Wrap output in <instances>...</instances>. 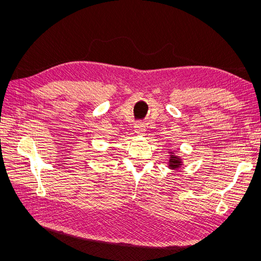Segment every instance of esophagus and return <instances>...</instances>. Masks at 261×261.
I'll return each mask as SVG.
<instances>
[{
    "label": "esophagus",
    "mask_w": 261,
    "mask_h": 261,
    "mask_svg": "<svg viewBox=\"0 0 261 261\" xmlns=\"http://www.w3.org/2000/svg\"><path fill=\"white\" fill-rule=\"evenodd\" d=\"M134 130H135L137 135H143V134L146 132V127H145L144 124L138 123V124L135 125V129H134Z\"/></svg>",
    "instance_id": "obj_1"
}]
</instances>
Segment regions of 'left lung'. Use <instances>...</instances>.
<instances>
[{
    "label": "left lung",
    "instance_id": "1",
    "mask_svg": "<svg viewBox=\"0 0 261 261\" xmlns=\"http://www.w3.org/2000/svg\"><path fill=\"white\" fill-rule=\"evenodd\" d=\"M169 153H170V155H169L168 168L173 171H176V170L180 169L181 165H183V159H181V156L175 154L174 151H169Z\"/></svg>",
    "mask_w": 261,
    "mask_h": 261
}]
</instances>
